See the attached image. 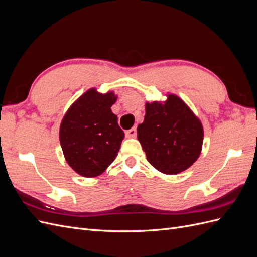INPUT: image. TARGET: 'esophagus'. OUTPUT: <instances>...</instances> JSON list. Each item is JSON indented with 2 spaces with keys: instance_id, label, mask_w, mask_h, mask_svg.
Returning <instances> with one entry per match:
<instances>
[{
  "instance_id": "34e87169",
  "label": "esophagus",
  "mask_w": 257,
  "mask_h": 257,
  "mask_svg": "<svg viewBox=\"0 0 257 257\" xmlns=\"http://www.w3.org/2000/svg\"><path fill=\"white\" fill-rule=\"evenodd\" d=\"M137 134V131H136V127H132L131 130L126 131L125 132V135L126 137H135Z\"/></svg>"
}]
</instances>
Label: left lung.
Listing matches in <instances>:
<instances>
[{"label": "left lung", "mask_w": 257, "mask_h": 257, "mask_svg": "<svg viewBox=\"0 0 257 257\" xmlns=\"http://www.w3.org/2000/svg\"><path fill=\"white\" fill-rule=\"evenodd\" d=\"M137 138L147 160L159 172L176 175L193 165L201 151L204 128L183 100L168 94L164 103H146Z\"/></svg>", "instance_id": "obj_1"}]
</instances>
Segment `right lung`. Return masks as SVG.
<instances>
[{"instance_id": "add662e5", "label": "right lung", "mask_w": 257, "mask_h": 257, "mask_svg": "<svg viewBox=\"0 0 257 257\" xmlns=\"http://www.w3.org/2000/svg\"><path fill=\"white\" fill-rule=\"evenodd\" d=\"M116 96L90 89L68 108L60 125V143L67 164L80 176L103 174L114 161L124 138L111 111Z\"/></svg>"}]
</instances>
